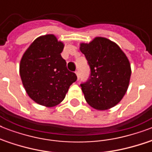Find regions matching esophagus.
Masks as SVG:
<instances>
[{
	"label": "esophagus",
	"instance_id": "1",
	"mask_svg": "<svg viewBox=\"0 0 152 152\" xmlns=\"http://www.w3.org/2000/svg\"><path fill=\"white\" fill-rule=\"evenodd\" d=\"M76 76H77V79H80V72H79L78 70H76Z\"/></svg>",
	"mask_w": 152,
	"mask_h": 152
}]
</instances>
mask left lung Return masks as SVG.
<instances>
[{
  "label": "left lung",
  "mask_w": 152,
  "mask_h": 152,
  "mask_svg": "<svg viewBox=\"0 0 152 152\" xmlns=\"http://www.w3.org/2000/svg\"><path fill=\"white\" fill-rule=\"evenodd\" d=\"M80 49L90 67L89 78L80 83L86 101L99 110L113 107L129 87L131 67L127 57L117 44L101 37L82 43Z\"/></svg>",
  "instance_id": "obj_1"
}]
</instances>
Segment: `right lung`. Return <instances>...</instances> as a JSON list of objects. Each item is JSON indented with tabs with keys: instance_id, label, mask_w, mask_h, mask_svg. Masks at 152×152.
<instances>
[{
	"instance_id": "obj_1",
	"label": "right lung",
	"mask_w": 152,
	"mask_h": 152,
	"mask_svg": "<svg viewBox=\"0 0 152 152\" xmlns=\"http://www.w3.org/2000/svg\"><path fill=\"white\" fill-rule=\"evenodd\" d=\"M64 45L53 34L35 39L23 56L20 74L25 90L31 99L45 106L61 102L76 73L68 70L61 53Z\"/></svg>"
}]
</instances>
